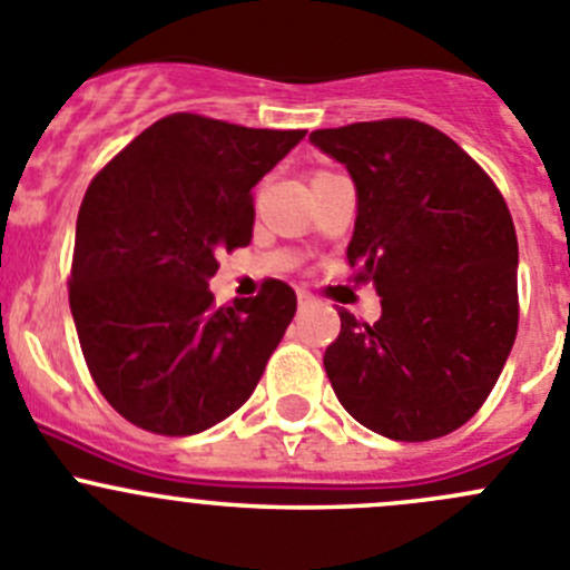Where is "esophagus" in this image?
<instances>
[{
	"label": "esophagus",
	"instance_id": "1",
	"mask_svg": "<svg viewBox=\"0 0 570 570\" xmlns=\"http://www.w3.org/2000/svg\"><path fill=\"white\" fill-rule=\"evenodd\" d=\"M297 303H301V306H312L314 295H312V292H306V289H297Z\"/></svg>",
	"mask_w": 570,
	"mask_h": 570
}]
</instances>
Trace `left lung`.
Listing matches in <instances>:
<instances>
[{
    "instance_id": "8db88e82",
    "label": "left lung",
    "mask_w": 570,
    "mask_h": 570,
    "mask_svg": "<svg viewBox=\"0 0 570 570\" xmlns=\"http://www.w3.org/2000/svg\"><path fill=\"white\" fill-rule=\"evenodd\" d=\"M350 170L358 217L355 284L381 295L375 325L338 312L325 372L344 411L394 441H433L469 422L519 331V239L491 176L413 118L312 131Z\"/></svg>"
}]
</instances>
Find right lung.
<instances>
[{
    "instance_id": "add662e5",
    "label": "right lung",
    "mask_w": 570,
    "mask_h": 570,
    "mask_svg": "<svg viewBox=\"0 0 570 570\" xmlns=\"http://www.w3.org/2000/svg\"><path fill=\"white\" fill-rule=\"evenodd\" d=\"M303 137L174 112L94 176L68 301L90 377L126 422L193 435L253 394L295 317V289L269 278L217 308L209 281L223 250L250 243L253 187Z\"/></svg>"
}]
</instances>
